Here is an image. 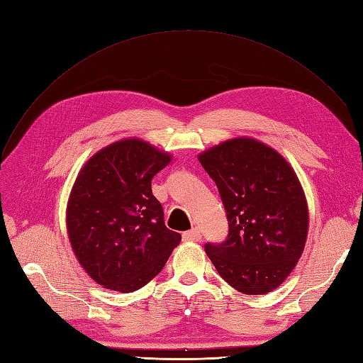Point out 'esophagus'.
Masks as SVG:
<instances>
[{"mask_svg":"<svg viewBox=\"0 0 363 363\" xmlns=\"http://www.w3.org/2000/svg\"><path fill=\"white\" fill-rule=\"evenodd\" d=\"M182 237H183V241L186 242H197L201 240V233L199 229H191L188 232H183Z\"/></svg>","mask_w":363,"mask_h":363,"instance_id":"obj_1","label":"esophagus"}]
</instances>
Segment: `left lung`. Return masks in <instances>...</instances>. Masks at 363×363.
I'll return each instance as SVG.
<instances>
[{"instance_id":"obj_1","label":"left lung","mask_w":363,"mask_h":363,"mask_svg":"<svg viewBox=\"0 0 363 363\" xmlns=\"http://www.w3.org/2000/svg\"><path fill=\"white\" fill-rule=\"evenodd\" d=\"M221 195L228 240L206 253L229 286L266 295L287 279L306 247L308 204L291 164L272 146L240 135L199 154Z\"/></svg>"}]
</instances>
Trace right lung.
Masks as SVG:
<instances>
[{"label": "right lung", "instance_id": "1", "mask_svg": "<svg viewBox=\"0 0 363 363\" xmlns=\"http://www.w3.org/2000/svg\"><path fill=\"white\" fill-rule=\"evenodd\" d=\"M171 160L168 151L128 137L104 146L77 172L65 211L68 240L81 267L104 289L143 287L180 244L151 189Z\"/></svg>", "mask_w": 363, "mask_h": 363}]
</instances>
